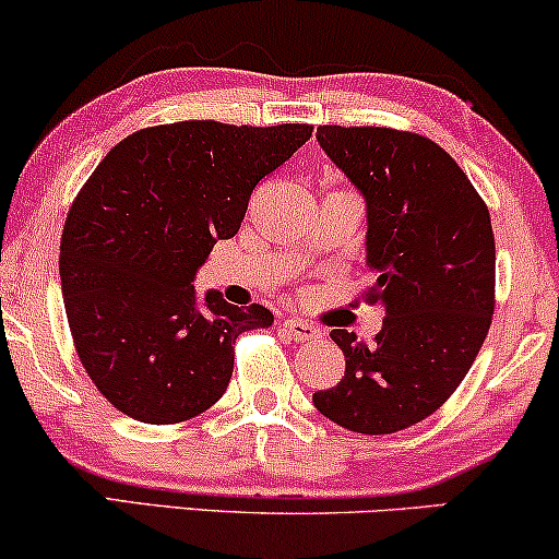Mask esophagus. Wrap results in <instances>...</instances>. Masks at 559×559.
<instances>
[{"label": "esophagus", "mask_w": 559, "mask_h": 559, "mask_svg": "<svg viewBox=\"0 0 559 559\" xmlns=\"http://www.w3.org/2000/svg\"><path fill=\"white\" fill-rule=\"evenodd\" d=\"M282 332H285L287 336H293L295 342H308V340H319L321 332L319 329L313 326V323L302 321V319H285L280 323Z\"/></svg>", "instance_id": "esophagus-1"}]
</instances>
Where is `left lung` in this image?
Returning <instances> with one entry per match:
<instances>
[{
    "instance_id": "1",
    "label": "left lung",
    "mask_w": 559,
    "mask_h": 559,
    "mask_svg": "<svg viewBox=\"0 0 559 559\" xmlns=\"http://www.w3.org/2000/svg\"><path fill=\"white\" fill-rule=\"evenodd\" d=\"M316 140L365 199V264L376 274L368 300L385 319L373 342L334 329L347 368L313 404L347 430L389 436L430 417L485 344L495 311L490 210L425 136L319 127Z\"/></svg>"
}]
</instances>
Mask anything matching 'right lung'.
Segmentation results:
<instances>
[{
	"mask_svg": "<svg viewBox=\"0 0 559 559\" xmlns=\"http://www.w3.org/2000/svg\"><path fill=\"white\" fill-rule=\"evenodd\" d=\"M311 132L165 123L121 140L82 186L61 233V295L87 376L123 415H202L230 383L236 336L272 326L264 306L199 298L194 277L238 233L253 186Z\"/></svg>",
	"mask_w": 559,
	"mask_h": 559,
	"instance_id": "right-lung-1",
	"label": "right lung"
}]
</instances>
